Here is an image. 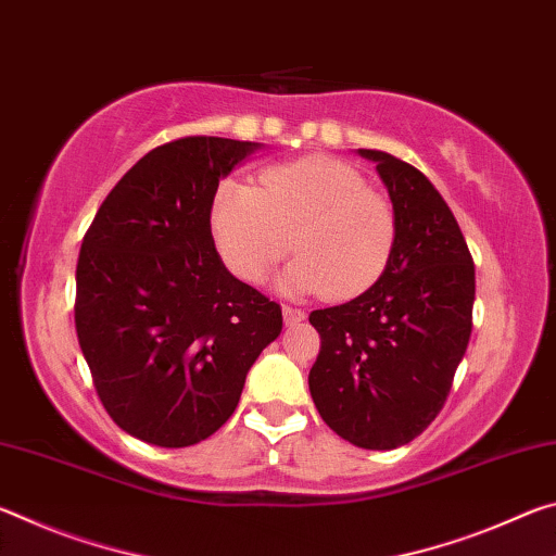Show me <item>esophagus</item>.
Wrapping results in <instances>:
<instances>
[{
  "label": "esophagus",
  "mask_w": 556,
  "mask_h": 556,
  "mask_svg": "<svg viewBox=\"0 0 556 556\" xmlns=\"http://www.w3.org/2000/svg\"><path fill=\"white\" fill-rule=\"evenodd\" d=\"M281 314H285V324L287 326H294V324H301L306 318V314L301 312V308H296V306H285L281 308Z\"/></svg>",
  "instance_id": "34e87169"
}]
</instances>
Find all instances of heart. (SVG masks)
Wrapping results in <instances>:
<instances>
[{
  "label": "heart",
  "mask_w": 556,
  "mask_h": 556,
  "mask_svg": "<svg viewBox=\"0 0 556 556\" xmlns=\"http://www.w3.org/2000/svg\"><path fill=\"white\" fill-rule=\"evenodd\" d=\"M211 230L225 265L248 285H262L294 244L299 257L281 275V289L324 291L333 301L370 289L397 242L392 203L331 156L271 166L260 188L223 181L211 201Z\"/></svg>",
  "instance_id": "heart-1"
}]
</instances>
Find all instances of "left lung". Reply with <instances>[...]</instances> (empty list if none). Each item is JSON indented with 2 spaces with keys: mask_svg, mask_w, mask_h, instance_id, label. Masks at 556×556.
<instances>
[{
  "mask_svg": "<svg viewBox=\"0 0 556 556\" xmlns=\"http://www.w3.org/2000/svg\"><path fill=\"white\" fill-rule=\"evenodd\" d=\"M388 188L397 242L361 296L316 308L321 351L308 372L318 414L361 448H397L444 407L473 328L476 267L454 213L419 168L357 149Z\"/></svg>",
  "mask_w": 556,
  "mask_h": 556,
  "instance_id": "left-lung-1",
  "label": "left lung"
}]
</instances>
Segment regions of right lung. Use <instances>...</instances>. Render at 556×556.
Masks as SVG:
<instances>
[{
    "label": "right lung",
    "instance_id": "right-lung-1",
    "mask_svg": "<svg viewBox=\"0 0 556 556\" xmlns=\"http://www.w3.org/2000/svg\"><path fill=\"white\" fill-rule=\"evenodd\" d=\"M260 144L184 137L129 168L102 201L75 269V331L98 397L127 434L164 448L215 434L240 402L281 308L232 277L211 201Z\"/></svg>",
    "mask_w": 556,
    "mask_h": 556
}]
</instances>
